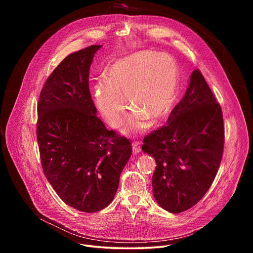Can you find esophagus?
Wrapping results in <instances>:
<instances>
[{
  "label": "esophagus",
  "mask_w": 253,
  "mask_h": 253,
  "mask_svg": "<svg viewBox=\"0 0 253 253\" xmlns=\"http://www.w3.org/2000/svg\"><path fill=\"white\" fill-rule=\"evenodd\" d=\"M141 152V145L139 142L137 141H134L133 143H132V153H133L134 155H137Z\"/></svg>",
  "instance_id": "obj_1"
}]
</instances>
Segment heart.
<instances>
[{
  "instance_id": "obj_1",
  "label": "heart",
  "mask_w": 253,
  "mask_h": 253,
  "mask_svg": "<svg viewBox=\"0 0 253 253\" xmlns=\"http://www.w3.org/2000/svg\"><path fill=\"white\" fill-rule=\"evenodd\" d=\"M178 85V69L167 54L138 52L117 60L106 70L105 80L95 85L98 109L111 126L117 127L125 117L126 97L133 110L130 129H139L142 120L151 124L164 118L174 104Z\"/></svg>"
}]
</instances>
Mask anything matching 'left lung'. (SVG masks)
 Returning <instances> with one entry per match:
<instances>
[{
    "mask_svg": "<svg viewBox=\"0 0 253 253\" xmlns=\"http://www.w3.org/2000/svg\"><path fill=\"white\" fill-rule=\"evenodd\" d=\"M223 144L221 108L201 72L195 70L167 124L143 138L142 151L157 164L152 184L158 204L179 213L200 201L215 178Z\"/></svg>",
    "mask_w": 253,
    "mask_h": 253,
    "instance_id": "obj_1",
    "label": "left lung"
}]
</instances>
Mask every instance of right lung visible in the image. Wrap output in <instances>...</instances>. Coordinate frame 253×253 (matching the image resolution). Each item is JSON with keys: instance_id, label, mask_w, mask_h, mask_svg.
<instances>
[{"instance_id": "obj_1", "label": "right lung", "mask_w": 253, "mask_h": 253, "mask_svg": "<svg viewBox=\"0 0 253 253\" xmlns=\"http://www.w3.org/2000/svg\"><path fill=\"white\" fill-rule=\"evenodd\" d=\"M101 45L66 56L40 93L37 139L43 172L61 200L92 213L108 206L132 154L131 142L96 116L89 71Z\"/></svg>"}]
</instances>
